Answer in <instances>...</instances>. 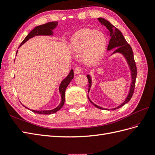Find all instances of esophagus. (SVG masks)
<instances>
[{
  "label": "esophagus",
  "mask_w": 155,
  "mask_h": 155,
  "mask_svg": "<svg viewBox=\"0 0 155 155\" xmlns=\"http://www.w3.org/2000/svg\"><path fill=\"white\" fill-rule=\"evenodd\" d=\"M74 73L75 74H80L81 73V68L80 67H76L74 69Z\"/></svg>",
  "instance_id": "obj_1"
}]
</instances>
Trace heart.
I'll list each match as a JSON object with an SVG mask.
<instances>
[{
  "label": "heart",
  "instance_id": "b5f03b06",
  "mask_svg": "<svg viewBox=\"0 0 155 155\" xmlns=\"http://www.w3.org/2000/svg\"><path fill=\"white\" fill-rule=\"evenodd\" d=\"M106 44V38L101 32L86 29L79 31L73 37L71 48L74 52H82L83 62L92 64L104 55Z\"/></svg>",
  "mask_w": 155,
  "mask_h": 155
}]
</instances>
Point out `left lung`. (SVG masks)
Segmentation results:
<instances>
[{"label":"left lung","instance_id":"1","mask_svg":"<svg viewBox=\"0 0 155 155\" xmlns=\"http://www.w3.org/2000/svg\"><path fill=\"white\" fill-rule=\"evenodd\" d=\"M98 21L101 23V25H104L106 28L107 29L110 33V41L109 45L107 47V50H113L114 48H116L113 51V54L115 53H120L123 55H124L125 59H126L127 63L129 65V67L131 71V80H132V83H131L130 85V88L129 93L128 94V96L126 97L125 101L122 103L121 105L118 106L117 107L113 108L111 110H114L121 107L122 106L125 105L126 103H128L130 99L132 98L134 92V88H135V84H136V79L137 77V68H136V62L134 60V53L132 49V47L130 46L129 44H128L126 39L124 38L123 35L122 33L119 31L111 23H110L109 21L106 20L104 18H97ZM87 78L88 79V92L91 88V86H92V78H91L90 75L88 74L87 75ZM88 98L89 99V101L92 103V104L96 107L100 109H106V110H109L108 109H104L101 107L96 105L95 104L91 101L89 98V96L88 95Z\"/></svg>","mask_w":155,"mask_h":155}]
</instances>
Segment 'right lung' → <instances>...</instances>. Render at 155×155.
<instances>
[{"label":"right lung","mask_w":155,"mask_h":155,"mask_svg":"<svg viewBox=\"0 0 155 155\" xmlns=\"http://www.w3.org/2000/svg\"><path fill=\"white\" fill-rule=\"evenodd\" d=\"M58 21H51V22H48L47 23H45V24L36 27L27 35V37L22 41L21 45H19V47H20L25 42L28 41L29 39L34 37L35 36H38V35H46V36H50V35H53V30L58 26ZM17 53H18V51L16 52V54ZM73 77H74V72H73V70L71 69L69 74L67 75V77L63 79L62 82H61L60 86H59V90L61 96V101L60 104H59L56 108H55L52 110H31V111H33V113H38V114H50L58 111V110L62 107L63 104H64L65 100V90L67 88V86L69 85L70 82L71 81V80L73 78ZM26 108L28 109L27 107Z\"/></svg>","instance_id":"1"}]
</instances>
